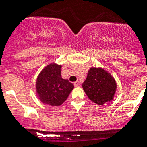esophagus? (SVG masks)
Here are the masks:
<instances>
[{"instance_id":"34e87169","label":"esophagus","mask_w":147,"mask_h":147,"mask_svg":"<svg viewBox=\"0 0 147 147\" xmlns=\"http://www.w3.org/2000/svg\"><path fill=\"white\" fill-rule=\"evenodd\" d=\"M74 86H75V87H78V86H79V82H78V81L75 82V83H74Z\"/></svg>"}]
</instances>
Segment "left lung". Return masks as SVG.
<instances>
[{
    "instance_id": "1",
    "label": "left lung",
    "mask_w": 147,
    "mask_h": 147,
    "mask_svg": "<svg viewBox=\"0 0 147 147\" xmlns=\"http://www.w3.org/2000/svg\"><path fill=\"white\" fill-rule=\"evenodd\" d=\"M82 86L89 99L98 105L112 101L117 89L115 78L101 67L90 68Z\"/></svg>"
}]
</instances>
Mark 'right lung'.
<instances>
[{
  "instance_id": "add662e5",
  "label": "right lung",
  "mask_w": 147,
  "mask_h": 147,
  "mask_svg": "<svg viewBox=\"0 0 147 147\" xmlns=\"http://www.w3.org/2000/svg\"><path fill=\"white\" fill-rule=\"evenodd\" d=\"M61 65L51 63L38 75L35 90L40 101L50 106H60L67 100L74 85L61 78Z\"/></svg>"
}]
</instances>
